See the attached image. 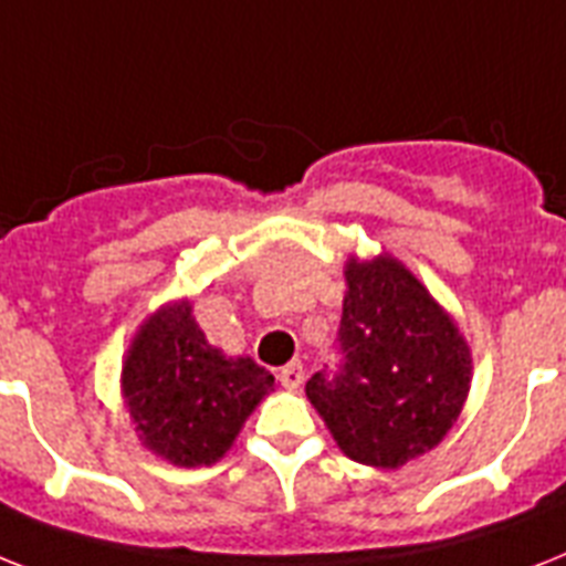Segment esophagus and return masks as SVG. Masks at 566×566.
Instances as JSON below:
<instances>
[{"mask_svg": "<svg viewBox=\"0 0 566 566\" xmlns=\"http://www.w3.org/2000/svg\"><path fill=\"white\" fill-rule=\"evenodd\" d=\"M279 380H282L284 389H296L302 387V380H305V369H302V363L293 360L287 363L282 371H279Z\"/></svg>", "mask_w": 566, "mask_h": 566, "instance_id": "esophagus-1", "label": "esophagus"}]
</instances>
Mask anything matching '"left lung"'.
Listing matches in <instances>:
<instances>
[{"label":"left lung","instance_id":"left-lung-1","mask_svg":"<svg viewBox=\"0 0 566 566\" xmlns=\"http://www.w3.org/2000/svg\"><path fill=\"white\" fill-rule=\"evenodd\" d=\"M337 366L307 398L339 450L360 465L401 468L442 442L462 412L471 355L457 325L395 259L346 268Z\"/></svg>","mask_w":566,"mask_h":566}]
</instances>
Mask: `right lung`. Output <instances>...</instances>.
Segmentation results:
<instances>
[{"mask_svg":"<svg viewBox=\"0 0 566 566\" xmlns=\"http://www.w3.org/2000/svg\"><path fill=\"white\" fill-rule=\"evenodd\" d=\"M122 387L145 444L174 465L218 462L273 375L250 357H223L197 328L191 305L163 307L133 339Z\"/></svg>","mask_w":566,"mask_h":566,"instance_id":"obj_1","label":"right lung"}]
</instances>
